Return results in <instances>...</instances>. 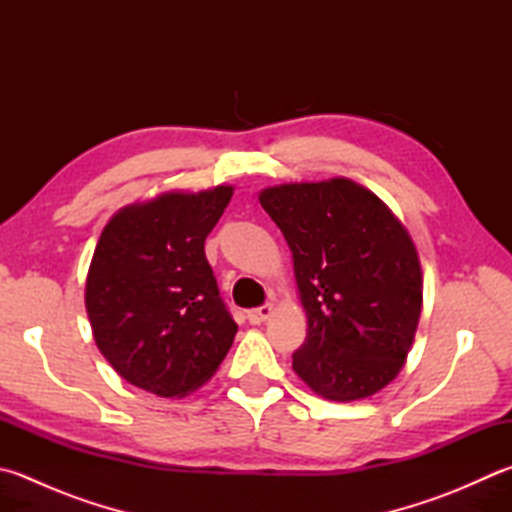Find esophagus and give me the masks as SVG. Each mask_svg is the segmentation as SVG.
I'll return each instance as SVG.
<instances>
[{
    "instance_id": "esophagus-1",
    "label": "esophagus",
    "mask_w": 512,
    "mask_h": 512,
    "mask_svg": "<svg viewBox=\"0 0 512 512\" xmlns=\"http://www.w3.org/2000/svg\"><path fill=\"white\" fill-rule=\"evenodd\" d=\"M272 314H274L272 305H260V307H254V310H249L247 318L252 325H260V323H265Z\"/></svg>"
}]
</instances>
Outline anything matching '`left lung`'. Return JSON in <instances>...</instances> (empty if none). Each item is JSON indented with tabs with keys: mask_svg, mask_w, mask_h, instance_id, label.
I'll return each instance as SVG.
<instances>
[{
	"mask_svg": "<svg viewBox=\"0 0 512 512\" xmlns=\"http://www.w3.org/2000/svg\"><path fill=\"white\" fill-rule=\"evenodd\" d=\"M292 252L307 336L292 368L318 397L350 403L397 379L417 334L423 272L414 240L350 178L258 194Z\"/></svg>",
	"mask_w": 512,
	"mask_h": 512,
	"instance_id": "1",
	"label": "left lung"
}]
</instances>
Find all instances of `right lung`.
Returning a JSON list of instances; mask_svg holds the SVG:
<instances>
[{
	"mask_svg": "<svg viewBox=\"0 0 512 512\" xmlns=\"http://www.w3.org/2000/svg\"><path fill=\"white\" fill-rule=\"evenodd\" d=\"M234 187L162 191L115 211L86 274L93 339L124 381L180 399L205 385L238 325L225 310L205 238Z\"/></svg>",
	"mask_w": 512,
	"mask_h": 512,
	"instance_id": "obj_1",
	"label": "right lung"
}]
</instances>
